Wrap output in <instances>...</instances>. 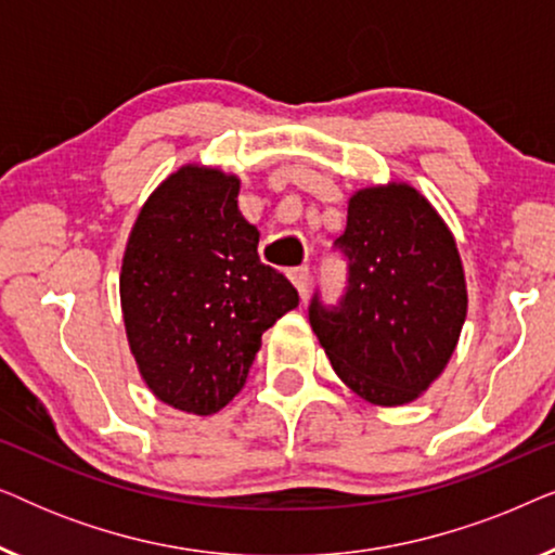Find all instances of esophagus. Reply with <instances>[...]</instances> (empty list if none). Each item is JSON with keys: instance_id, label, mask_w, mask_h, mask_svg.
<instances>
[{"instance_id": "1", "label": "esophagus", "mask_w": 555, "mask_h": 555, "mask_svg": "<svg viewBox=\"0 0 555 555\" xmlns=\"http://www.w3.org/2000/svg\"><path fill=\"white\" fill-rule=\"evenodd\" d=\"M287 275H291L293 285L298 287V293H300V295H306V293H308V280H310V270H308V264H302V268H295V270H291V272H287Z\"/></svg>"}]
</instances>
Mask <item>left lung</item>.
Here are the masks:
<instances>
[{
  "instance_id": "left-lung-1",
  "label": "left lung",
  "mask_w": 555,
  "mask_h": 555,
  "mask_svg": "<svg viewBox=\"0 0 555 555\" xmlns=\"http://www.w3.org/2000/svg\"><path fill=\"white\" fill-rule=\"evenodd\" d=\"M346 260L336 302L313 293L308 318L340 376L382 406L414 401L442 374L467 315L450 230L412 186H374L348 202Z\"/></svg>"
}]
</instances>
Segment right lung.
<instances>
[{
  "label": "right lung",
  "mask_w": 555,
  "mask_h": 555,
  "mask_svg": "<svg viewBox=\"0 0 555 555\" xmlns=\"http://www.w3.org/2000/svg\"><path fill=\"white\" fill-rule=\"evenodd\" d=\"M240 181L184 166L143 204L120 270V306L143 382L181 412L215 414L247 382L262 333L298 306L260 262Z\"/></svg>",
  "instance_id": "obj_1"
}]
</instances>
